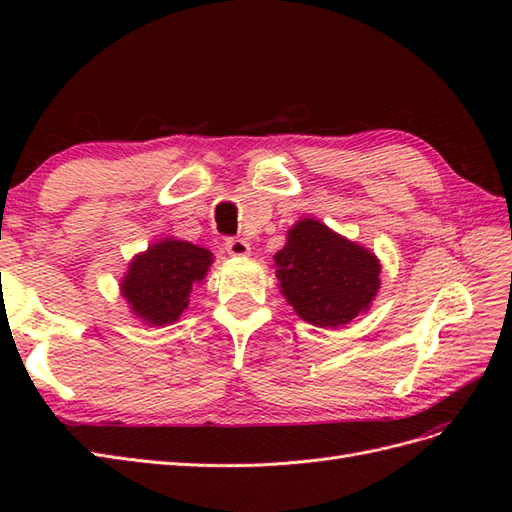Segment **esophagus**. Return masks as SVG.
<instances>
[{
    "mask_svg": "<svg viewBox=\"0 0 512 512\" xmlns=\"http://www.w3.org/2000/svg\"><path fill=\"white\" fill-rule=\"evenodd\" d=\"M226 253L233 257H246L250 255V244L244 239H226Z\"/></svg>",
    "mask_w": 512,
    "mask_h": 512,
    "instance_id": "obj_1",
    "label": "esophagus"
}]
</instances>
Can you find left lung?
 I'll list each match as a JSON object with an SVG mask.
<instances>
[{
  "mask_svg": "<svg viewBox=\"0 0 512 512\" xmlns=\"http://www.w3.org/2000/svg\"><path fill=\"white\" fill-rule=\"evenodd\" d=\"M273 259L281 295L317 328L347 325L372 308L380 290V262L372 250L314 217L290 226L286 246Z\"/></svg>",
  "mask_w": 512,
  "mask_h": 512,
  "instance_id": "left-lung-1",
  "label": "left lung"
}]
</instances>
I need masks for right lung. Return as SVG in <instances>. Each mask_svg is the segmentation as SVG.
Masks as SVG:
<instances>
[{
    "instance_id": "1",
    "label": "right lung",
    "mask_w": 512,
    "mask_h": 512,
    "mask_svg": "<svg viewBox=\"0 0 512 512\" xmlns=\"http://www.w3.org/2000/svg\"><path fill=\"white\" fill-rule=\"evenodd\" d=\"M209 248L162 237L138 253L121 279V297L145 325H171L189 308L193 286L204 281L213 264Z\"/></svg>"
}]
</instances>
